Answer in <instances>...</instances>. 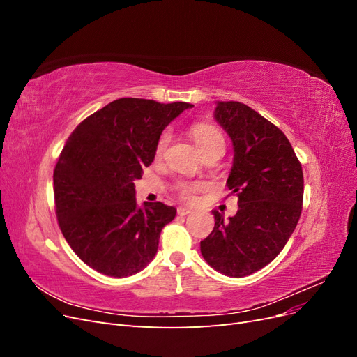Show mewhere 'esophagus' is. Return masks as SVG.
I'll return each mask as SVG.
<instances>
[{"mask_svg": "<svg viewBox=\"0 0 357 357\" xmlns=\"http://www.w3.org/2000/svg\"><path fill=\"white\" fill-rule=\"evenodd\" d=\"M177 213H178L180 215H186V214L192 213V208H189V207H178V208H177Z\"/></svg>", "mask_w": 357, "mask_h": 357, "instance_id": "1", "label": "esophagus"}]
</instances>
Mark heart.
I'll use <instances>...</instances> for the list:
<instances>
[{"label":"heart","instance_id":"heart-1","mask_svg":"<svg viewBox=\"0 0 357 357\" xmlns=\"http://www.w3.org/2000/svg\"><path fill=\"white\" fill-rule=\"evenodd\" d=\"M190 135L204 156L213 152H225L223 134L220 132V129L215 128L214 125L204 123V122L193 123L190 126ZM169 142H171V134L165 131L158 139L156 156H162V153H164L165 149L168 147ZM201 188L202 185H199V183H192V181H178L176 185L178 197L186 201L192 199L193 195H195V192H198Z\"/></svg>","mask_w":357,"mask_h":357}]
</instances>
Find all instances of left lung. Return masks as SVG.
I'll list each match as a JSON object with an SVG mask.
<instances>
[{
  "instance_id": "8db88e82",
  "label": "left lung",
  "mask_w": 357,
  "mask_h": 357,
  "mask_svg": "<svg viewBox=\"0 0 357 357\" xmlns=\"http://www.w3.org/2000/svg\"><path fill=\"white\" fill-rule=\"evenodd\" d=\"M214 119L232 139L229 190L238 211L201 241L207 264L228 277H245L274 261L294 234L302 211L304 174L286 135L264 116L236 101H219Z\"/></svg>"
}]
</instances>
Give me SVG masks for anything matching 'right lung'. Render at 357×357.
<instances>
[{"mask_svg": "<svg viewBox=\"0 0 357 357\" xmlns=\"http://www.w3.org/2000/svg\"><path fill=\"white\" fill-rule=\"evenodd\" d=\"M190 107L121 98L68 137L53 171L56 218L63 238L95 271L128 277L155 257L177 210L162 202L138 207L134 180L153 162L165 126Z\"/></svg>", "mask_w": 357, "mask_h": 357, "instance_id": "obj_1", "label": "right lung"}]
</instances>
